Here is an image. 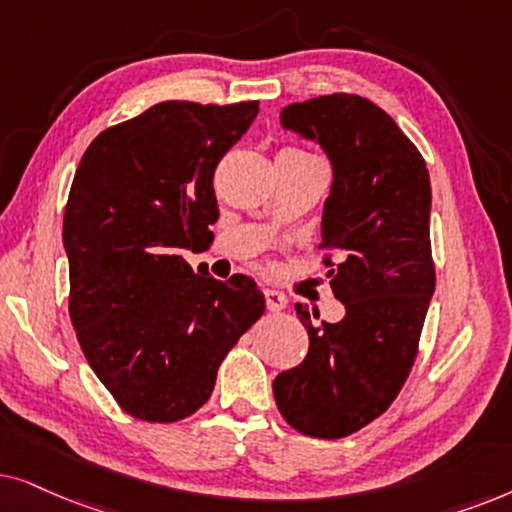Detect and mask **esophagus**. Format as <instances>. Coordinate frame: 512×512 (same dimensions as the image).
I'll return each instance as SVG.
<instances>
[{"label":"esophagus","mask_w":512,"mask_h":512,"mask_svg":"<svg viewBox=\"0 0 512 512\" xmlns=\"http://www.w3.org/2000/svg\"><path fill=\"white\" fill-rule=\"evenodd\" d=\"M264 297H267V309L269 311H283L285 306H288V297L283 295L281 290H274V288H269L267 292H264Z\"/></svg>","instance_id":"1"}]
</instances>
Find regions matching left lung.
<instances>
[{
    "label": "left lung",
    "mask_w": 512,
    "mask_h": 512,
    "mask_svg": "<svg viewBox=\"0 0 512 512\" xmlns=\"http://www.w3.org/2000/svg\"><path fill=\"white\" fill-rule=\"evenodd\" d=\"M281 124L316 140L332 163L320 250L346 313L316 323L295 304L309 353L274 379V398L295 431L337 440L388 410L417 358L435 290L431 180L410 138L360 95L295 102Z\"/></svg>",
    "instance_id": "8db88e82"
}]
</instances>
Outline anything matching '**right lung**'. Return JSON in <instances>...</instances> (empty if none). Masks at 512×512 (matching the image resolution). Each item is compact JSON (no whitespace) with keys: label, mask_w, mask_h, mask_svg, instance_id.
I'll return each instance as SVG.
<instances>
[{"label":"right lung","mask_w":512,"mask_h":512,"mask_svg":"<svg viewBox=\"0 0 512 512\" xmlns=\"http://www.w3.org/2000/svg\"><path fill=\"white\" fill-rule=\"evenodd\" d=\"M257 105L159 102L102 131L74 173L63 220L70 318L88 365L135 419L170 424L199 410L264 313L252 278L217 281L182 257L213 234L215 168Z\"/></svg>","instance_id":"add662e5"}]
</instances>
